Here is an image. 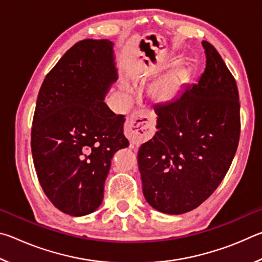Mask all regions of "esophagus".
<instances>
[{"instance_id":"esophagus-1","label":"esophagus","mask_w":262,"mask_h":262,"mask_svg":"<svg viewBox=\"0 0 262 262\" xmlns=\"http://www.w3.org/2000/svg\"><path fill=\"white\" fill-rule=\"evenodd\" d=\"M155 117L152 114L143 112L133 113L127 119L125 126V135L130 143L140 145L148 141L155 133Z\"/></svg>"}]
</instances>
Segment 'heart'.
I'll return each instance as SVG.
<instances>
[{
	"mask_svg": "<svg viewBox=\"0 0 262 262\" xmlns=\"http://www.w3.org/2000/svg\"><path fill=\"white\" fill-rule=\"evenodd\" d=\"M181 85L180 70H174L166 76L159 79L150 89V92L155 98L161 101L171 100L177 95Z\"/></svg>",
	"mask_w": 262,
	"mask_h": 262,
	"instance_id": "heart-1",
	"label": "heart"
}]
</instances>
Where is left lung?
Returning <instances> with one entry per match:
<instances>
[{
  "label": "left lung",
  "instance_id": "left-lung-1",
  "mask_svg": "<svg viewBox=\"0 0 262 262\" xmlns=\"http://www.w3.org/2000/svg\"><path fill=\"white\" fill-rule=\"evenodd\" d=\"M206 69L170 103L155 105L157 132L140 147L142 189L165 214L195 209L219 187L236 155L241 104L236 81L220 53L202 41Z\"/></svg>",
  "mask_w": 262,
  "mask_h": 262
}]
</instances>
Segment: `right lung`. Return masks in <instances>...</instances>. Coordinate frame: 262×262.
I'll return each instance as SVG.
<instances>
[{
  "label": "right lung",
  "mask_w": 262,
  "mask_h": 262,
  "mask_svg": "<svg viewBox=\"0 0 262 262\" xmlns=\"http://www.w3.org/2000/svg\"><path fill=\"white\" fill-rule=\"evenodd\" d=\"M113 45L107 39L75 43L38 94L31 130L35 172L50 201L72 216L100 206L111 159L129 145L125 115L104 103L118 78Z\"/></svg>",
  "instance_id": "right-lung-1"
}]
</instances>
